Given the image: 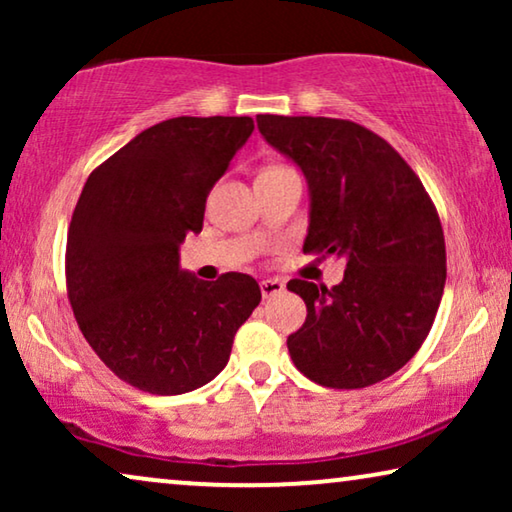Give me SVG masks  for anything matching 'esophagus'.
<instances>
[{
	"label": "esophagus",
	"mask_w": 512,
	"mask_h": 512,
	"mask_svg": "<svg viewBox=\"0 0 512 512\" xmlns=\"http://www.w3.org/2000/svg\"><path fill=\"white\" fill-rule=\"evenodd\" d=\"M284 291V282L282 279H263L261 282V296L263 298H272L277 293Z\"/></svg>",
	"instance_id": "34e87169"
}]
</instances>
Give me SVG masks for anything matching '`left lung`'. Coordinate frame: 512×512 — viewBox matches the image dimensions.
Returning <instances> with one entry per match:
<instances>
[{
	"mask_svg": "<svg viewBox=\"0 0 512 512\" xmlns=\"http://www.w3.org/2000/svg\"><path fill=\"white\" fill-rule=\"evenodd\" d=\"M268 144L310 184L305 254L345 258L338 286L291 279L307 305L286 345L296 368L331 389H363L419 352L445 289V237L412 167L373 130L345 118L256 116Z\"/></svg>",
	"mask_w": 512,
	"mask_h": 512,
	"instance_id": "left-lung-1",
	"label": "left lung"
}]
</instances>
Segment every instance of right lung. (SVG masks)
Wrapping results in <instances>:
<instances>
[{"label":"right lung","mask_w":512,"mask_h":512,"mask_svg":"<svg viewBox=\"0 0 512 512\" xmlns=\"http://www.w3.org/2000/svg\"><path fill=\"white\" fill-rule=\"evenodd\" d=\"M254 132L249 116L163 121L97 165L67 230V298L83 338L116 377L177 396L226 368L237 328L261 303L256 279L179 270L207 195Z\"/></svg>","instance_id":"1"}]
</instances>
